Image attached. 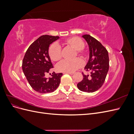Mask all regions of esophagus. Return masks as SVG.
Listing matches in <instances>:
<instances>
[{
    "label": "esophagus",
    "mask_w": 134,
    "mask_h": 134,
    "mask_svg": "<svg viewBox=\"0 0 134 134\" xmlns=\"http://www.w3.org/2000/svg\"><path fill=\"white\" fill-rule=\"evenodd\" d=\"M64 74H69L70 75H73L74 74V72H64Z\"/></svg>",
    "instance_id": "34e87169"
}]
</instances>
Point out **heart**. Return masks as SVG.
<instances>
[{"instance_id": "1", "label": "heart", "mask_w": 134, "mask_h": 134, "mask_svg": "<svg viewBox=\"0 0 134 134\" xmlns=\"http://www.w3.org/2000/svg\"><path fill=\"white\" fill-rule=\"evenodd\" d=\"M64 43L71 47L79 55L84 58L86 53L83 50L85 43L82 38L78 37H71L66 39ZM48 55L53 62H59L62 59V50L60 47L56 43L52 44L48 48ZM83 65V61L80 59H75L72 61H63L57 66V70L60 72H74Z\"/></svg>"}]
</instances>
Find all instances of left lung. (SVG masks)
Wrapping results in <instances>:
<instances>
[{"label": "left lung", "mask_w": 134, "mask_h": 134, "mask_svg": "<svg viewBox=\"0 0 134 134\" xmlns=\"http://www.w3.org/2000/svg\"><path fill=\"white\" fill-rule=\"evenodd\" d=\"M83 38L89 46L90 58L84 69L90 71L91 75L82 73L83 79L77 84V87L82 92L93 93L102 86L109 69L108 51L98 41L90 35H84Z\"/></svg>", "instance_id": "left-lung-1"}]
</instances>
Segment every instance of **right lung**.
<instances>
[{
  "instance_id": "obj_1",
  "label": "right lung",
  "mask_w": 134,
  "mask_h": 134,
  "mask_svg": "<svg viewBox=\"0 0 134 134\" xmlns=\"http://www.w3.org/2000/svg\"><path fill=\"white\" fill-rule=\"evenodd\" d=\"M59 36L43 35L32 43L27 49L22 62V70L31 87L40 93L55 91L59 87L62 73H52L51 78L45 75L53 65L48 55L50 44L58 40Z\"/></svg>"
}]
</instances>
